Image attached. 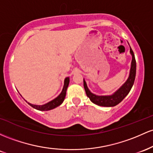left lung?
Instances as JSON below:
<instances>
[{"instance_id":"obj_1","label":"left lung","mask_w":153,"mask_h":153,"mask_svg":"<svg viewBox=\"0 0 153 153\" xmlns=\"http://www.w3.org/2000/svg\"><path fill=\"white\" fill-rule=\"evenodd\" d=\"M130 53L131 55L132 60L128 79L112 95H97L95 94H93L89 90L87 83L84 79V87H85L86 94L93 103L100 106H103V107H114L120 103L129 93L132 86L134 85V82L135 76H136V60H135L134 54L131 47H130Z\"/></svg>"}]
</instances>
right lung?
<instances>
[{
    "label": "right lung",
    "instance_id": "1",
    "mask_svg": "<svg viewBox=\"0 0 153 153\" xmlns=\"http://www.w3.org/2000/svg\"><path fill=\"white\" fill-rule=\"evenodd\" d=\"M68 84H69V77H66L64 80V85H63V90L61 91V93H60V95H58L57 97H56V98L53 100L47 102V103L39 105H34V104L30 103V102H28L27 101V102H28V104L32 106V108L38 110V111H51V110L56 108V107H58V106H59L60 105L62 104L63 100H64L65 97H66V90H67Z\"/></svg>",
    "mask_w": 153,
    "mask_h": 153
}]
</instances>
